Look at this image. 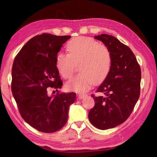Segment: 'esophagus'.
Instances as JSON below:
<instances>
[{
	"label": "esophagus",
	"mask_w": 157,
	"mask_h": 157,
	"mask_svg": "<svg viewBox=\"0 0 157 157\" xmlns=\"http://www.w3.org/2000/svg\"><path fill=\"white\" fill-rule=\"evenodd\" d=\"M86 96H87V94H78V97L79 99H83Z\"/></svg>",
	"instance_id": "esophagus-1"
}]
</instances>
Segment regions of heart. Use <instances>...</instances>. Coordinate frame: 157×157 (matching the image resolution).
I'll return each instance as SVG.
<instances>
[{"label": "heart", "mask_w": 157, "mask_h": 157, "mask_svg": "<svg viewBox=\"0 0 157 157\" xmlns=\"http://www.w3.org/2000/svg\"><path fill=\"white\" fill-rule=\"evenodd\" d=\"M68 54L59 53L56 66L65 79L74 74L76 65L80 73L65 84L68 91L82 93L94 83L99 84L106 79L112 65V54L108 47L88 38H77L67 44Z\"/></svg>", "instance_id": "obj_1"}]
</instances>
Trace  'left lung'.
<instances>
[{
  "instance_id": "1",
  "label": "left lung",
  "mask_w": 157,
  "mask_h": 157,
  "mask_svg": "<svg viewBox=\"0 0 157 157\" xmlns=\"http://www.w3.org/2000/svg\"><path fill=\"white\" fill-rule=\"evenodd\" d=\"M110 50L112 65L106 79L92 94L95 105L89 111L92 124L107 130L122 124L130 117L140 98L141 73L131 49L111 35L95 36Z\"/></svg>"
}]
</instances>
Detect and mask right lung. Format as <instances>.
<instances>
[{
  "instance_id": "add662e5",
  "label": "right lung",
  "mask_w": 157,
  "mask_h": 157,
  "mask_svg": "<svg viewBox=\"0 0 157 157\" xmlns=\"http://www.w3.org/2000/svg\"><path fill=\"white\" fill-rule=\"evenodd\" d=\"M69 35L43 33L32 38L14 59L12 69V92L19 112L27 123L37 130L52 133L63 128L76 94L48 96V88L58 91L62 86L56 58Z\"/></svg>"
}]
</instances>
